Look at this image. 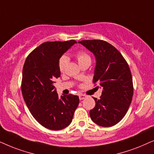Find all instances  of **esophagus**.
<instances>
[{
    "label": "esophagus",
    "mask_w": 154,
    "mask_h": 154,
    "mask_svg": "<svg viewBox=\"0 0 154 154\" xmlns=\"http://www.w3.org/2000/svg\"><path fill=\"white\" fill-rule=\"evenodd\" d=\"M79 99H80V100H83V99H85V98H86L87 96L84 95V94H80V95L79 96Z\"/></svg>",
    "instance_id": "1"
}]
</instances>
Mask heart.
I'll list each match as a JSON object with an SVG mask.
<instances>
[{
  "mask_svg": "<svg viewBox=\"0 0 154 154\" xmlns=\"http://www.w3.org/2000/svg\"><path fill=\"white\" fill-rule=\"evenodd\" d=\"M76 57H77V60H78L79 64H80V63H82V62H85L86 60H91L89 55H88L87 53L84 52V51H80V52L77 53ZM68 61H69V58L68 57L66 56H63L60 58L58 65H59V69H60V70L61 72H63L65 70V67H67V63H68Z\"/></svg>",
  "mask_w": 154,
  "mask_h": 154,
  "instance_id": "obj_1",
  "label": "heart"
}]
</instances>
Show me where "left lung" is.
I'll use <instances>...</instances> for the list:
<instances>
[{
	"label": "left lung",
	"mask_w": 154,
	"mask_h": 154,
	"mask_svg": "<svg viewBox=\"0 0 154 154\" xmlns=\"http://www.w3.org/2000/svg\"><path fill=\"white\" fill-rule=\"evenodd\" d=\"M93 53L96 59L93 82L103 88L100 99L94 98L96 106L89 115L94 123L111 127L118 123L128 112L133 96L130 67L121 53L102 40L78 42Z\"/></svg>",
	"instance_id": "obj_1"
}]
</instances>
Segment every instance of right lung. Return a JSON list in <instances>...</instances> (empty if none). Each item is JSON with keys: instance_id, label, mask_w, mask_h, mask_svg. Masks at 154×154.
<instances>
[{"instance_id": "right-lung-1", "label": "right lung", "mask_w": 154, "mask_h": 154, "mask_svg": "<svg viewBox=\"0 0 154 154\" xmlns=\"http://www.w3.org/2000/svg\"><path fill=\"white\" fill-rule=\"evenodd\" d=\"M77 42H45L26 58L22 70V93L29 110L44 128L63 130L72 122L78 96L59 97L53 84L60 76L59 60Z\"/></svg>"}]
</instances>
